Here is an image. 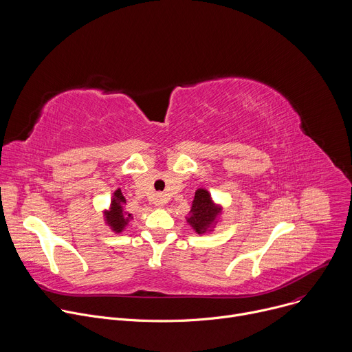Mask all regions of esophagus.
I'll use <instances>...</instances> for the list:
<instances>
[{
  "instance_id": "esophagus-1",
  "label": "esophagus",
  "mask_w": 352,
  "mask_h": 352,
  "mask_svg": "<svg viewBox=\"0 0 352 352\" xmlns=\"http://www.w3.org/2000/svg\"><path fill=\"white\" fill-rule=\"evenodd\" d=\"M164 204H166V199H164V196H163V195H157V196H156V199H155V205L160 208V206H163Z\"/></svg>"
}]
</instances>
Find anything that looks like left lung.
<instances>
[{
	"label": "left lung",
	"mask_w": 352,
	"mask_h": 352,
	"mask_svg": "<svg viewBox=\"0 0 352 352\" xmlns=\"http://www.w3.org/2000/svg\"><path fill=\"white\" fill-rule=\"evenodd\" d=\"M220 214V208H217L213 202L208 190L197 189L195 193V199L190 208V216L188 217V223L197 234L206 232L216 221Z\"/></svg>",
	"instance_id": "8db88e82"
}]
</instances>
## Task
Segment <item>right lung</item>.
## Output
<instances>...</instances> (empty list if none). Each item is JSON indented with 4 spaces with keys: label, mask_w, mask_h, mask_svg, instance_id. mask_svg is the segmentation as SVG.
<instances>
[{
    "label": "right lung",
    "mask_w": 352,
    "mask_h": 352,
    "mask_svg": "<svg viewBox=\"0 0 352 352\" xmlns=\"http://www.w3.org/2000/svg\"><path fill=\"white\" fill-rule=\"evenodd\" d=\"M125 204L126 202H125V197H124L121 189H117L114 192V196L111 200V208L109 212H106V221L116 232H121L124 230V227L132 219V214L124 212Z\"/></svg>",
    "instance_id": "1"
}]
</instances>
